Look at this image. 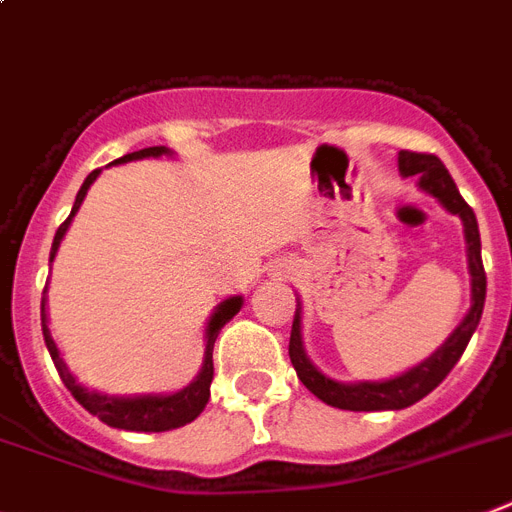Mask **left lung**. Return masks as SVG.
Returning a JSON list of instances; mask_svg holds the SVG:
<instances>
[{
	"label": "left lung",
	"mask_w": 512,
	"mask_h": 512,
	"mask_svg": "<svg viewBox=\"0 0 512 512\" xmlns=\"http://www.w3.org/2000/svg\"><path fill=\"white\" fill-rule=\"evenodd\" d=\"M399 173L401 176H417L419 189L432 194L451 214H458L464 222L466 235V256H469V274H471V308L458 323L443 344H440L425 362H419L417 368L396 375L391 381H360V383H339L331 381L329 375L308 360L303 349V334H300V303L295 308V321H292L290 334V360L292 368L313 396L323 404L336 406V409H349V412H383V409H406L425 399L432 388H438L445 381V375L451 373L453 365L461 360L471 334L479 326L484 310V298H487V274L482 266V240H479V225L476 214L464 196L458 194L451 173L445 170L435 155L425 152H399Z\"/></svg>",
	"instance_id": "1"
}]
</instances>
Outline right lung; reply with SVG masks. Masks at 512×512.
<instances>
[{
    "mask_svg": "<svg viewBox=\"0 0 512 512\" xmlns=\"http://www.w3.org/2000/svg\"><path fill=\"white\" fill-rule=\"evenodd\" d=\"M160 155H170L168 147H144L139 152H129V155L119 157V160H113V163H129V160H142V157H160ZM100 176V170H93L90 176L85 178L82 183V189L77 191V199H74V207L69 212V217L59 225L54 235V246H51V261H54L56 251H59V243L67 233L69 222L72 217L77 214L80 209L82 199H85L87 189L93 186L95 178ZM243 305V298L235 295V298H227L225 303L217 305V310L212 313L207 323V349H204V362H202V370L196 375L194 381L189 383L186 388L176 393H168V396H108V393H98V391H90V388L80 386V383L74 381V375L69 373V368L64 365L59 355V347L56 342L51 339V331H48V318H46V295L41 300V326H43V339H46V347L51 352V360H54L56 370H59L61 381L64 386L72 391V396L85 406L87 412L95 414L100 422H106L108 427H119V430H131V432H165V430H176V427L189 425L194 422L199 414L204 412V406L209 401V386H212V378H214V365H212V349H214V339L217 334L222 331L230 318L235 316Z\"/></svg>",
    "mask_w": 512,
    "mask_h": 512,
    "instance_id": "1",
    "label": "right lung"
}]
</instances>
